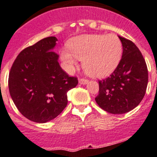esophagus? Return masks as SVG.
<instances>
[{
	"label": "esophagus",
	"mask_w": 157,
	"mask_h": 157,
	"mask_svg": "<svg viewBox=\"0 0 157 157\" xmlns=\"http://www.w3.org/2000/svg\"><path fill=\"white\" fill-rule=\"evenodd\" d=\"M78 82L82 85H84V84H86L88 82V80L86 79V78H80L78 79Z\"/></svg>",
	"instance_id": "esophagus-1"
}]
</instances>
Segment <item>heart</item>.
<instances>
[{
    "label": "heart",
    "instance_id": "obj_1",
    "mask_svg": "<svg viewBox=\"0 0 157 157\" xmlns=\"http://www.w3.org/2000/svg\"><path fill=\"white\" fill-rule=\"evenodd\" d=\"M68 50L60 53L68 71L75 68L78 58L83 60L82 67L88 75L100 78L116 69L122 57L123 46L116 34H84L72 38Z\"/></svg>",
    "mask_w": 157,
    "mask_h": 157
}]
</instances>
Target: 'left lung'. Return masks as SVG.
<instances>
[{"label":"left lung","instance_id":"8db88e82","mask_svg":"<svg viewBox=\"0 0 157 157\" xmlns=\"http://www.w3.org/2000/svg\"><path fill=\"white\" fill-rule=\"evenodd\" d=\"M123 54L114 72L99 81L97 104L111 114H124L140 104L146 92L148 81L147 68L143 55L136 45L124 37Z\"/></svg>","mask_w":157,"mask_h":157}]
</instances>
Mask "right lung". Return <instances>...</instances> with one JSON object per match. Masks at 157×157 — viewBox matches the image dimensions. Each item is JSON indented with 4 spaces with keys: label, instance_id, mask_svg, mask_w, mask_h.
<instances>
[{
    "label": "right lung",
    "instance_id": "1",
    "mask_svg": "<svg viewBox=\"0 0 157 157\" xmlns=\"http://www.w3.org/2000/svg\"><path fill=\"white\" fill-rule=\"evenodd\" d=\"M55 37L25 48L14 61L9 75V90L17 108L28 120L46 123L67 105V92L78 84L58 63L54 51Z\"/></svg>",
    "mask_w": 157,
    "mask_h": 157
}]
</instances>
